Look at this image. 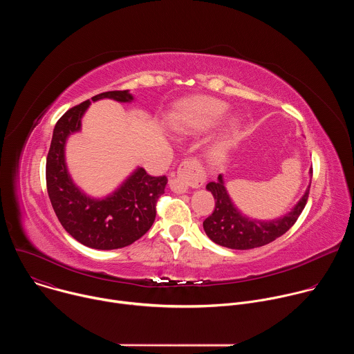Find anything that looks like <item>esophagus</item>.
I'll use <instances>...</instances> for the list:
<instances>
[{"label": "esophagus", "mask_w": 354, "mask_h": 354, "mask_svg": "<svg viewBox=\"0 0 354 354\" xmlns=\"http://www.w3.org/2000/svg\"><path fill=\"white\" fill-rule=\"evenodd\" d=\"M205 180L206 174L203 167L197 160L189 158L180 164L176 178L169 182V187L175 193H186L189 187H200Z\"/></svg>", "instance_id": "1"}]
</instances>
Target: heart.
I'll use <instances>...</instances> for the list:
<instances>
[{"label":"heart","instance_id":"obj_1","mask_svg":"<svg viewBox=\"0 0 354 354\" xmlns=\"http://www.w3.org/2000/svg\"><path fill=\"white\" fill-rule=\"evenodd\" d=\"M228 112V105L220 99L201 96L193 97L186 102L171 119L169 127L179 134H193L207 131L218 124ZM239 129L236 119H232L227 126V134L235 136Z\"/></svg>","mask_w":354,"mask_h":354}]
</instances>
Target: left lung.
Here are the masks:
<instances>
[{"label": "left lung", "mask_w": 354, "mask_h": 354, "mask_svg": "<svg viewBox=\"0 0 354 354\" xmlns=\"http://www.w3.org/2000/svg\"><path fill=\"white\" fill-rule=\"evenodd\" d=\"M310 176H313V169ZM310 186L311 182L288 213L273 220H258L245 216L235 206L227 192L224 176L218 175L217 182H210L206 186L216 200V207L213 214L203 221L205 232L213 242L230 249L245 250L268 245L294 225L307 205Z\"/></svg>", "instance_id": "1"}]
</instances>
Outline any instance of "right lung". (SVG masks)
Segmentation results:
<instances>
[{
	"instance_id": "1",
	"label": "right lung",
	"mask_w": 354,
	"mask_h": 354,
	"mask_svg": "<svg viewBox=\"0 0 354 354\" xmlns=\"http://www.w3.org/2000/svg\"><path fill=\"white\" fill-rule=\"evenodd\" d=\"M113 99L130 104V91H109L95 95L93 102ZM91 100L71 108L56 123L46 161L47 193L64 230L88 248L111 250L124 248L141 238L156 220L157 200L165 192L167 176H151L137 167L112 193L104 197L86 194L73 180L66 145L70 136L81 131L82 118Z\"/></svg>"
}]
</instances>
